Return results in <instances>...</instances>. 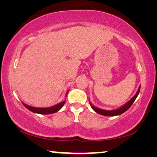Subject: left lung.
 I'll use <instances>...</instances> for the list:
<instances>
[{"instance_id": "left-lung-1", "label": "left lung", "mask_w": 157, "mask_h": 157, "mask_svg": "<svg viewBox=\"0 0 157 157\" xmlns=\"http://www.w3.org/2000/svg\"><path fill=\"white\" fill-rule=\"evenodd\" d=\"M140 89V86H139V89H138L136 94L134 95V97H133L131 100L128 101L127 103H125L124 105L121 106V107H119L118 109H113V110L102 109H100V108L95 107V106L94 105H92V103L89 101L90 105H91V107L93 109H94V111H95L96 113L100 114V115H103V116H115L121 115V114L123 113L124 112H125L127 110H128L129 107L132 105V104L134 103L135 100L136 99L138 95H139V94Z\"/></svg>"}]
</instances>
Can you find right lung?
Segmentation results:
<instances>
[{
    "label": "right lung",
    "mask_w": 157,
    "mask_h": 157,
    "mask_svg": "<svg viewBox=\"0 0 157 157\" xmlns=\"http://www.w3.org/2000/svg\"><path fill=\"white\" fill-rule=\"evenodd\" d=\"M68 91H68L67 93H66V95H67ZM65 102H66V100L62 101L61 102L58 103V104L55 105L54 106H52V107H46V108H38V107H31V106H29L23 102V105H24L28 110L31 111L32 112L39 113V114H51V113H54L55 112H57L58 111L60 110L62 108L63 105H64Z\"/></svg>",
    "instance_id": "add662e5"
}]
</instances>
